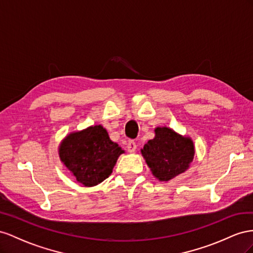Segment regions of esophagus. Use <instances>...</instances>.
<instances>
[{"label":"esophagus","mask_w":253,"mask_h":253,"mask_svg":"<svg viewBox=\"0 0 253 253\" xmlns=\"http://www.w3.org/2000/svg\"><path fill=\"white\" fill-rule=\"evenodd\" d=\"M136 149V144L134 141H128L127 143V150L129 153H134Z\"/></svg>","instance_id":"obj_1"}]
</instances>
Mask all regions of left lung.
Masks as SVG:
<instances>
[{"mask_svg": "<svg viewBox=\"0 0 253 253\" xmlns=\"http://www.w3.org/2000/svg\"><path fill=\"white\" fill-rule=\"evenodd\" d=\"M155 133L141 153L153 175L160 181H169L189 169L195 155L194 143L169 127H157Z\"/></svg>", "mask_w": 253, "mask_h": 253, "instance_id": "obj_1", "label": "left lung"}]
</instances>
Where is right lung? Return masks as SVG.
Here are the masks:
<instances>
[{"instance_id":"1","label":"right lung","mask_w":253,"mask_h":253,"mask_svg":"<svg viewBox=\"0 0 253 253\" xmlns=\"http://www.w3.org/2000/svg\"><path fill=\"white\" fill-rule=\"evenodd\" d=\"M124 153L102 125L72 132L59 146L61 162L84 186L97 185L109 177L118 158Z\"/></svg>"}]
</instances>
